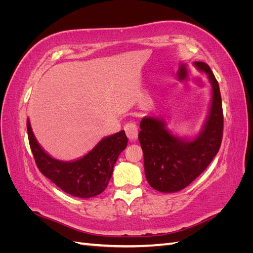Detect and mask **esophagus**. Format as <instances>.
I'll list each match as a JSON object with an SVG mask.
<instances>
[{
  "label": "esophagus",
  "instance_id": "1",
  "mask_svg": "<svg viewBox=\"0 0 253 253\" xmlns=\"http://www.w3.org/2000/svg\"><path fill=\"white\" fill-rule=\"evenodd\" d=\"M124 128L129 140H135L138 137V126L134 122H127Z\"/></svg>",
  "mask_w": 253,
  "mask_h": 253
}]
</instances>
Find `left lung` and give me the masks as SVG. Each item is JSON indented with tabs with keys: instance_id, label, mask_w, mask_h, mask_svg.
I'll list each match as a JSON object with an SVG mask.
<instances>
[{
	"instance_id": "left-lung-1",
	"label": "left lung",
	"mask_w": 253,
	"mask_h": 253,
	"mask_svg": "<svg viewBox=\"0 0 253 253\" xmlns=\"http://www.w3.org/2000/svg\"><path fill=\"white\" fill-rule=\"evenodd\" d=\"M208 75L212 86V102L208 119L193 140L174 136L163 119L144 117L140 121L138 139L144 158V173L150 186L164 193L176 192L189 186L210 165L220 148L224 115L218 82L210 66L195 62Z\"/></svg>"
}]
</instances>
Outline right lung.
Wrapping results in <instances>:
<instances>
[{"instance_id":"1","label":"right lung","mask_w":253,"mask_h":253,"mask_svg":"<svg viewBox=\"0 0 253 253\" xmlns=\"http://www.w3.org/2000/svg\"><path fill=\"white\" fill-rule=\"evenodd\" d=\"M30 149L40 172L64 192L87 198L99 195L108 187L113 168L120 153L126 148L125 131L105 137L87 154L75 162L64 163L50 157L37 142L27 120Z\"/></svg>"}]
</instances>
